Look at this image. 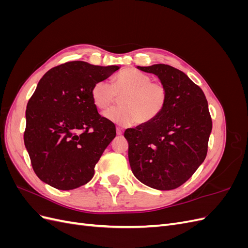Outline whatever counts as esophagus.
Listing matches in <instances>:
<instances>
[{
	"mask_svg": "<svg viewBox=\"0 0 248 248\" xmlns=\"http://www.w3.org/2000/svg\"><path fill=\"white\" fill-rule=\"evenodd\" d=\"M123 132H124L123 128H121V127H117V134H118V136H122Z\"/></svg>",
	"mask_w": 248,
	"mask_h": 248,
	"instance_id": "obj_1",
	"label": "esophagus"
}]
</instances>
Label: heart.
Returning <instances> with one entry per match:
<instances>
[{
	"mask_svg": "<svg viewBox=\"0 0 248 248\" xmlns=\"http://www.w3.org/2000/svg\"><path fill=\"white\" fill-rule=\"evenodd\" d=\"M121 96V107L103 112L108 121L121 126L154 121L162 114L169 100L168 89L162 82L152 81L151 77L136 68L119 72L111 85L107 80L97 81L91 90L93 103L99 109L110 108Z\"/></svg>",
	"mask_w": 248,
	"mask_h": 248,
	"instance_id": "1",
	"label": "heart"
}]
</instances>
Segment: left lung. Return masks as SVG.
<instances>
[{
	"label": "left lung",
	"mask_w": 248,
	"mask_h": 248,
	"mask_svg": "<svg viewBox=\"0 0 248 248\" xmlns=\"http://www.w3.org/2000/svg\"><path fill=\"white\" fill-rule=\"evenodd\" d=\"M138 69L158 77L169 100L154 121L128 128L130 168L141 183L170 190L185 183L205 160L212 119L202 90L184 72L155 64Z\"/></svg>",
	"instance_id": "8db88e82"
}]
</instances>
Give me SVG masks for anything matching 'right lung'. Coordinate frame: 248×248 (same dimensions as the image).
Returning <instances> with one entry per match:
<instances>
[{
  "label": "right lung",
  "instance_id": "1",
  "mask_svg": "<svg viewBox=\"0 0 248 248\" xmlns=\"http://www.w3.org/2000/svg\"><path fill=\"white\" fill-rule=\"evenodd\" d=\"M119 69L72 61L49 69L39 80L27 104L24 140L41 181L70 190L93 178L116 127L98 114L91 90Z\"/></svg>",
  "mask_w": 248,
  "mask_h": 248
}]
</instances>
